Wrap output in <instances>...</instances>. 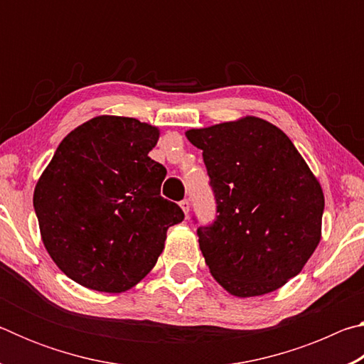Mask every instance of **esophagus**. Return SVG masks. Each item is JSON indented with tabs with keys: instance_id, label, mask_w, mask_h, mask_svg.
Instances as JSON below:
<instances>
[{
	"instance_id": "esophagus-1",
	"label": "esophagus",
	"mask_w": 364,
	"mask_h": 364,
	"mask_svg": "<svg viewBox=\"0 0 364 364\" xmlns=\"http://www.w3.org/2000/svg\"><path fill=\"white\" fill-rule=\"evenodd\" d=\"M180 207H181V210L184 212V215L189 213V200H186V199L181 200L180 202Z\"/></svg>"
}]
</instances>
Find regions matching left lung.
Returning a JSON list of instances; mask_svg holds the SVG:
<instances>
[{
  "instance_id": "left-lung-1",
  "label": "left lung",
  "mask_w": 364,
  "mask_h": 364,
  "mask_svg": "<svg viewBox=\"0 0 364 364\" xmlns=\"http://www.w3.org/2000/svg\"><path fill=\"white\" fill-rule=\"evenodd\" d=\"M202 149L217 220L199 228L215 281L234 297L274 292L297 276L321 241L324 194L287 134L245 115L186 132Z\"/></svg>"
}]
</instances>
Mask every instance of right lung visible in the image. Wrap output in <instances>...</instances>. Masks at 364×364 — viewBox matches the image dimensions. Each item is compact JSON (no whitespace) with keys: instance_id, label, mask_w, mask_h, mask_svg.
Wrapping results in <instances>:
<instances>
[{"instance_id":"right-lung-1","label":"right lung","mask_w":364,"mask_h":364,"mask_svg":"<svg viewBox=\"0 0 364 364\" xmlns=\"http://www.w3.org/2000/svg\"><path fill=\"white\" fill-rule=\"evenodd\" d=\"M160 130L97 115L63 139L33 193L41 241L80 286L120 294L156 267L184 213L160 196L167 170L149 157Z\"/></svg>"}]
</instances>
